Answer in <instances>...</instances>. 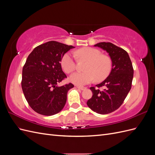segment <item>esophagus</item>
Listing matches in <instances>:
<instances>
[{"label":"esophagus","mask_w":155,"mask_h":155,"mask_svg":"<svg viewBox=\"0 0 155 155\" xmlns=\"http://www.w3.org/2000/svg\"><path fill=\"white\" fill-rule=\"evenodd\" d=\"M77 88H79V90H81V91L85 90V89L86 88L85 87H80V86H77Z\"/></svg>","instance_id":"34e87169"}]
</instances>
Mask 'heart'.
I'll return each mask as SVG.
<instances>
[{"instance_id": "obj_1", "label": "heart", "mask_w": 155, "mask_h": 155, "mask_svg": "<svg viewBox=\"0 0 155 155\" xmlns=\"http://www.w3.org/2000/svg\"><path fill=\"white\" fill-rule=\"evenodd\" d=\"M77 57L87 61L84 68L85 72H76L69 78V80L75 85L83 86L91 83L95 78L96 81H101L110 74L112 62L111 58L101 51L91 47H83L76 51ZM61 64L64 71L68 74L72 72L76 68V61L71 52L64 54L61 61Z\"/></svg>"}]
</instances>
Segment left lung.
Instances as JSON below:
<instances>
[{
  "instance_id": "1",
  "label": "left lung",
  "mask_w": 155,
  "mask_h": 155,
  "mask_svg": "<svg viewBox=\"0 0 155 155\" xmlns=\"http://www.w3.org/2000/svg\"><path fill=\"white\" fill-rule=\"evenodd\" d=\"M105 50L112 59V68L104 81L96 85L103 91L91 87L92 96L87 102L88 107L98 114H107L117 110L123 104L132 85L134 70L128 53L111 43L94 45Z\"/></svg>"
}]
</instances>
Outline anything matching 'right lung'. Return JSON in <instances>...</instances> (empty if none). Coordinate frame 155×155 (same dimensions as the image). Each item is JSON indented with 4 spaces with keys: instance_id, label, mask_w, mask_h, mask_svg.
<instances>
[{
    "instance_id": "obj_1",
    "label": "right lung",
    "mask_w": 155,
    "mask_h": 155,
    "mask_svg": "<svg viewBox=\"0 0 155 155\" xmlns=\"http://www.w3.org/2000/svg\"><path fill=\"white\" fill-rule=\"evenodd\" d=\"M74 48L51 41L37 46L28 57L22 68V89L29 105L37 113L54 115L66 104L68 91L74 85H58L67 78L60 62Z\"/></svg>"
}]
</instances>
